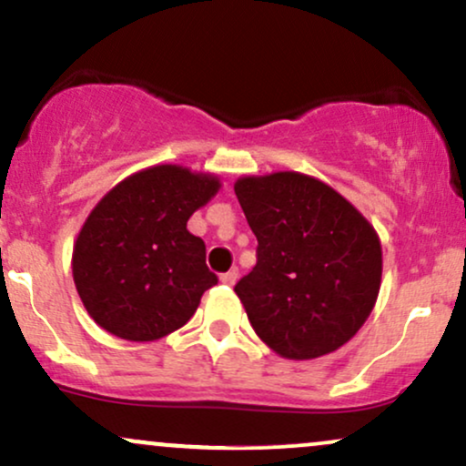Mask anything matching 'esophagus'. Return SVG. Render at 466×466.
<instances>
[{
    "mask_svg": "<svg viewBox=\"0 0 466 466\" xmlns=\"http://www.w3.org/2000/svg\"><path fill=\"white\" fill-rule=\"evenodd\" d=\"M220 281L224 283V286H235V281H238V268H231L228 272H224V275L220 277Z\"/></svg>",
    "mask_w": 466,
    "mask_h": 466,
    "instance_id": "1",
    "label": "esophagus"
}]
</instances>
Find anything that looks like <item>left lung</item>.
Masks as SVG:
<instances>
[{"label":"left lung","instance_id":"1","mask_svg":"<svg viewBox=\"0 0 466 466\" xmlns=\"http://www.w3.org/2000/svg\"><path fill=\"white\" fill-rule=\"evenodd\" d=\"M235 196L257 238V264L235 286L257 336L288 360L347 344L380 294L373 224L308 174L244 177Z\"/></svg>","mask_w":466,"mask_h":466}]
</instances>
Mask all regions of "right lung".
Here are the masks:
<instances>
[{
	"label": "right lung",
	"mask_w": 466,
	"mask_h": 466,
	"mask_svg": "<svg viewBox=\"0 0 466 466\" xmlns=\"http://www.w3.org/2000/svg\"><path fill=\"white\" fill-rule=\"evenodd\" d=\"M218 189L213 174L155 166L124 178L93 207L74 244L71 270L82 305L102 329L150 342L194 316L218 277L187 220Z\"/></svg>",
	"instance_id": "right-lung-1"
}]
</instances>
